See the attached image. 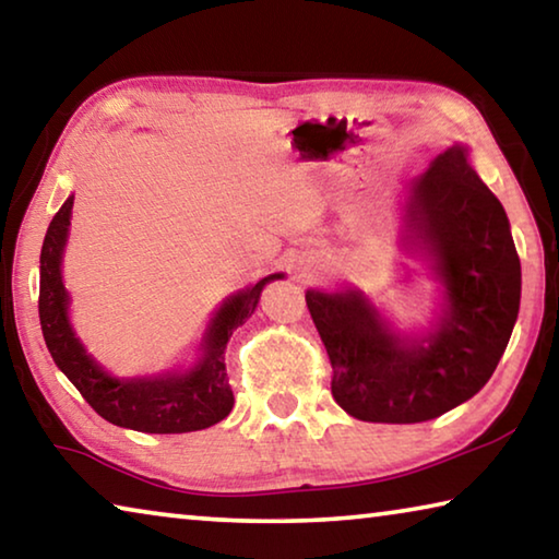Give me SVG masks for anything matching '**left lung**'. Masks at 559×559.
<instances>
[{
  "mask_svg": "<svg viewBox=\"0 0 559 559\" xmlns=\"http://www.w3.org/2000/svg\"><path fill=\"white\" fill-rule=\"evenodd\" d=\"M406 226L447 288V316L416 343L357 290H308L335 402L362 421L416 424L471 400L503 357L520 308V259L503 204L453 145L409 187Z\"/></svg>",
  "mask_w": 559,
  "mask_h": 559,
  "instance_id": "1",
  "label": "left lung"
}]
</instances>
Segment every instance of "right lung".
<instances>
[{
	"instance_id": "1",
	"label": "right lung",
	"mask_w": 559,
	"mask_h": 559,
	"mask_svg": "<svg viewBox=\"0 0 559 559\" xmlns=\"http://www.w3.org/2000/svg\"><path fill=\"white\" fill-rule=\"evenodd\" d=\"M71 206L73 197L53 214L41 246L39 320L46 347L59 370L69 377L96 414L116 427L145 433H185L206 429L229 416L234 392L224 365L226 343L234 330L257 310L263 286L281 278V273L261 278L257 286L236 293L224 302L204 337V357L189 372L155 377V380H116L86 355L66 316L69 293L61 281V253L69 236Z\"/></svg>"
}]
</instances>
